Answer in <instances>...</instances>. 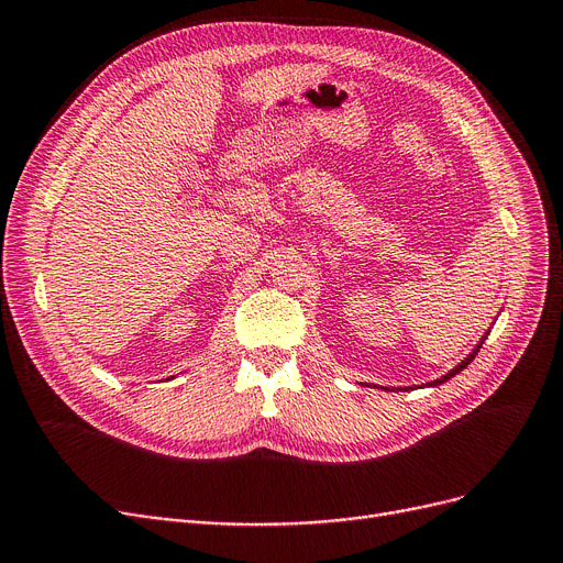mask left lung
<instances>
[{
    "instance_id": "left-lung-1",
    "label": "left lung",
    "mask_w": 563,
    "mask_h": 563,
    "mask_svg": "<svg viewBox=\"0 0 563 563\" xmlns=\"http://www.w3.org/2000/svg\"><path fill=\"white\" fill-rule=\"evenodd\" d=\"M483 342H485V336H483V340H481V344H478V346H476V351H474V353H468V357H466V360H464V363H462V365H457V367H455V369H453V372H451V374H448V376H443V378H441V380H434V386H437V384H443V380H448V378H451V376H455V374H457V372H462V369H464V367H466V365H468V363H471V360H474V357H476V355H478V351H481V346H483Z\"/></svg>"
}]
</instances>
